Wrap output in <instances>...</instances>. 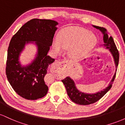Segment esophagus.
<instances>
[{"label":"esophagus","mask_w":125,"mask_h":125,"mask_svg":"<svg viewBox=\"0 0 125 125\" xmlns=\"http://www.w3.org/2000/svg\"><path fill=\"white\" fill-rule=\"evenodd\" d=\"M66 62H57L54 63L53 65L51 66V71L54 69H59L60 71V73L61 74H63L64 71L66 69Z\"/></svg>","instance_id":"1"}]
</instances>
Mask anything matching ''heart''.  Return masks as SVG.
<instances>
[{
  "mask_svg": "<svg viewBox=\"0 0 125 125\" xmlns=\"http://www.w3.org/2000/svg\"><path fill=\"white\" fill-rule=\"evenodd\" d=\"M97 38L88 30L81 28H66L61 31L58 39L53 42L55 52L61 53L63 49H69V54L73 58L81 59L91 52L95 46Z\"/></svg>",
  "mask_w": 125,
  "mask_h": 125,
  "instance_id": "b5f03b06",
  "label": "heart"
}]
</instances>
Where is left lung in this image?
<instances>
[{
	"label": "left lung",
	"instance_id": "1",
	"mask_svg": "<svg viewBox=\"0 0 125 125\" xmlns=\"http://www.w3.org/2000/svg\"><path fill=\"white\" fill-rule=\"evenodd\" d=\"M93 26L96 28L97 29L99 30L104 34V44H103V46L106 49H108L112 54L113 59H114L116 69H117L119 63V53L117 51L113 38L112 36L109 37L107 31L105 28L96 26ZM116 70L117 69H116L115 73L113 78L112 79L108 86L104 89V90L95 93V94H86V93H83L79 91L76 87L74 81L69 76L63 79L62 82L63 83L64 86L66 87V89L67 94H68L69 98L72 100V101L76 103V104H81V105H88V104L96 102L110 90V89L112 87V86L115 78Z\"/></svg>",
	"mask_w": 125,
	"mask_h": 125
}]
</instances>
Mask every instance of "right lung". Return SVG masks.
Segmentation results:
<instances>
[{"label": "right lung", "instance_id": "obj_1", "mask_svg": "<svg viewBox=\"0 0 125 125\" xmlns=\"http://www.w3.org/2000/svg\"><path fill=\"white\" fill-rule=\"evenodd\" d=\"M58 25L57 21L52 20L33 19L23 25L11 39L6 74L13 90L26 99H38L48 93V87L44 77L49 65L54 61L48 56V53ZM29 42L37 45V56L31 64L22 67L19 62L20 54L25 44Z\"/></svg>", "mask_w": 125, "mask_h": 125}]
</instances>
